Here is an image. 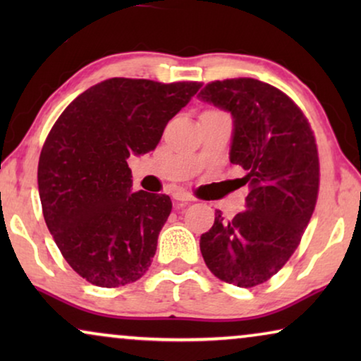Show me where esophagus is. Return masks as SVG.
<instances>
[{"label":"esophagus","instance_id":"1","mask_svg":"<svg viewBox=\"0 0 361 361\" xmlns=\"http://www.w3.org/2000/svg\"><path fill=\"white\" fill-rule=\"evenodd\" d=\"M172 197H174V200L179 202L180 205H185V204H189V202L194 200V197H192L189 192H185V190H176Z\"/></svg>","mask_w":361,"mask_h":361}]
</instances>
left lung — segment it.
Returning a JSON list of instances; mask_svg holds the SVG:
<instances>
[{
	"mask_svg": "<svg viewBox=\"0 0 361 361\" xmlns=\"http://www.w3.org/2000/svg\"><path fill=\"white\" fill-rule=\"evenodd\" d=\"M202 102L233 118L230 162L246 171V210L231 220L215 212L200 236L205 264L216 278L253 288L274 276L298 248L315 209L319 154L307 118L278 88L256 78L205 85Z\"/></svg>",
	"mask_w": 361,
	"mask_h": 361,
	"instance_id": "1",
	"label": "left lung"
}]
</instances>
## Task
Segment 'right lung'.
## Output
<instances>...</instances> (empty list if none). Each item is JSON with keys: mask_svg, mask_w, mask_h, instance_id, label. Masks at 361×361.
Here are the masks:
<instances>
[{"mask_svg": "<svg viewBox=\"0 0 361 361\" xmlns=\"http://www.w3.org/2000/svg\"><path fill=\"white\" fill-rule=\"evenodd\" d=\"M199 82L108 78L68 105L37 167L44 220L72 269L100 288L135 283L151 266L169 195L133 192L126 159L156 149Z\"/></svg>", "mask_w": 361, "mask_h": 361, "instance_id": "obj_1", "label": "right lung"}]
</instances>
